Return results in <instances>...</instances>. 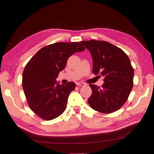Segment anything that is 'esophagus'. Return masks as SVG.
I'll list each match as a JSON object with an SVG mask.
<instances>
[{
    "label": "esophagus",
    "instance_id": "esophagus-1",
    "mask_svg": "<svg viewBox=\"0 0 154 154\" xmlns=\"http://www.w3.org/2000/svg\"><path fill=\"white\" fill-rule=\"evenodd\" d=\"M77 85L83 87V86H85V84L84 83H83V82H78V83H77Z\"/></svg>",
    "mask_w": 154,
    "mask_h": 154
}]
</instances>
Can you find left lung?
Segmentation results:
<instances>
[{
	"label": "left lung",
	"mask_w": 154,
	"mask_h": 154,
	"mask_svg": "<svg viewBox=\"0 0 154 154\" xmlns=\"http://www.w3.org/2000/svg\"><path fill=\"white\" fill-rule=\"evenodd\" d=\"M81 44L91 54L92 72L104 77L101 88L89 84L92 94L88 104L101 113L118 110L127 100L133 87L134 72L129 58L123 50L105 41L92 40Z\"/></svg>",
	"instance_id": "obj_1"
}]
</instances>
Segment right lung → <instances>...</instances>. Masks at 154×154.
Listing matches in <instances>:
<instances>
[{
    "mask_svg": "<svg viewBox=\"0 0 154 154\" xmlns=\"http://www.w3.org/2000/svg\"><path fill=\"white\" fill-rule=\"evenodd\" d=\"M85 49L78 42L55 43L42 48L27 63L22 74V87L31 109L41 118L51 120L64 112L76 84L71 82L60 85L56 79L68 58Z\"/></svg>",
    "mask_w": 154,
    "mask_h": 154,
    "instance_id": "obj_1",
    "label": "right lung"
}]
</instances>
